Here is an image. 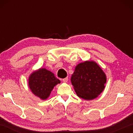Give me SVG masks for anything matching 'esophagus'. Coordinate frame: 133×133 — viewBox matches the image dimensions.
<instances>
[{"label":"esophagus","mask_w":133,"mask_h":133,"mask_svg":"<svg viewBox=\"0 0 133 133\" xmlns=\"http://www.w3.org/2000/svg\"><path fill=\"white\" fill-rule=\"evenodd\" d=\"M67 81H68V77H66L63 79V82L64 83H67Z\"/></svg>","instance_id":"esophagus-1"}]
</instances>
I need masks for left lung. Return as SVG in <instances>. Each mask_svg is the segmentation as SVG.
Here are the masks:
<instances>
[{"instance_id":"left-lung-1","label":"left lung","mask_w":133,"mask_h":133,"mask_svg":"<svg viewBox=\"0 0 133 133\" xmlns=\"http://www.w3.org/2000/svg\"><path fill=\"white\" fill-rule=\"evenodd\" d=\"M107 78L97 63L85 61L76 66L71 82L79 97L90 100L97 97L104 90Z\"/></svg>"}]
</instances>
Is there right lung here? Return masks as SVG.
Returning <instances> with one entry per match:
<instances>
[{
  "mask_svg": "<svg viewBox=\"0 0 133 133\" xmlns=\"http://www.w3.org/2000/svg\"><path fill=\"white\" fill-rule=\"evenodd\" d=\"M60 81L50 71L40 68L33 71L29 77V86L32 93L42 100H46L54 87Z\"/></svg>",
  "mask_w": 133,
  "mask_h": 133,
  "instance_id": "add662e5",
  "label": "right lung"
}]
</instances>
